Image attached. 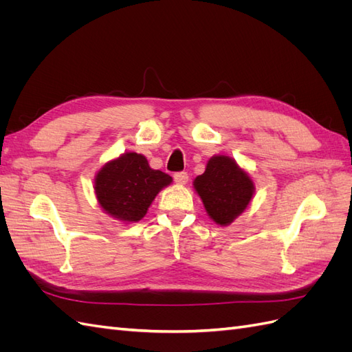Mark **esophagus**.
I'll return each mask as SVG.
<instances>
[{"label": "esophagus", "mask_w": 352, "mask_h": 352, "mask_svg": "<svg viewBox=\"0 0 352 352\" xmlns=\"http://www.w3.org/2000/svg\"><path fill=\"white\" fill-rule=\"evenodd\" d=\"M175 177V182L177 185H185L188 182V173L186 172H177L173 175Z\"/></svg>", "instance_id": "esophagus-1"}]
</instances>
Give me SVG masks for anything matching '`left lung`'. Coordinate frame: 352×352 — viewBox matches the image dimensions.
<instances>
[{
  "label": "left lung",
  "mask_w": 352,
  "mask_h": 352,
  "mask_svg": "<svg viewBox=\"0 0 352 352\" xmlns=\"http://www.w3.org/2000/svg\"><path fill=\"white\" fill-rule=\"evenodd\" d=\"M194 186L208 216L217 225L226 226L247 208L254 192V184L232 158L216 155L210 158L206 172Z\"/></svg>",
  "instance_id": "1"
}]
</instances>
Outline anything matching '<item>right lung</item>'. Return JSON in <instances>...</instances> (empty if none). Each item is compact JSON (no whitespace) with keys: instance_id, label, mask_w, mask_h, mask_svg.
Segmentation results:
<instances>
[{"instance_id":"right-lung-1","label":"right lung","mask_w":352,"mask_h":352,"mask_svg":"<svg viewBox=\"0 0 352 352\" xmlns=\"http://www.w3.org/2000/svg\"><path fill=\"white\" fill-rule=\"evenodd\" d=\"M172 182L167 173L153 170L146 158L126 153L105 164L95 177V194L100 206L122 221H138L153 199Z\"/></svg>"}]
</instances>
